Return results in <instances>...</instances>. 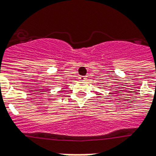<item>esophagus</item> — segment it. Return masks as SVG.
<instances>
[{"mask_svg":"<svg viewBox=\"0 0 156 156\" xmlns=\"http://www.w3.org/2000/svg\"><path fill=\"white\" fill-rule=\"evenodd\" d=\"M86 77H85V76H80V77H79V79H80V80H81V81H85V80H86Z\"/></svg>","mask_w":156,"mask_h":156,"instance_id":"obj_1","label":"esophagus"}]
</instances>
